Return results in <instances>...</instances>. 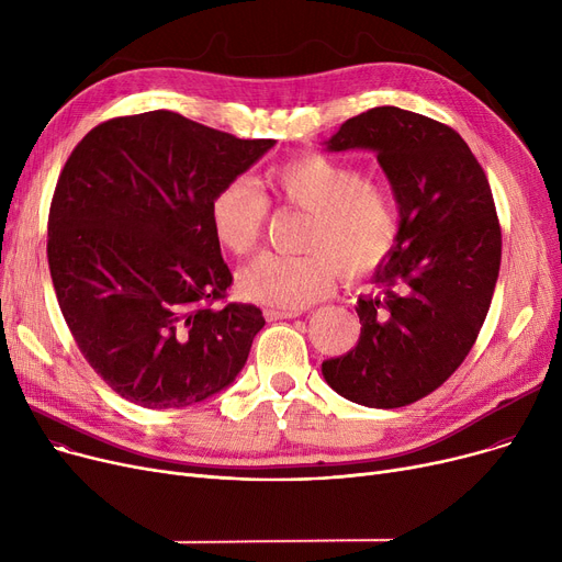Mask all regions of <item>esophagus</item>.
<instances>
[{
	"label": "esophagus",
	"mask_w": 562,
	"mask_h": 562,
	"mask_svg": "<svg viewBox=\"0 0 562 562\" xmlns=\"http://www.w3.org/2000/svg\"><path fill=\"white\" fill-rule=\"evenodd\" d=\"M263 316L269 321H282V318H296L301 316L299 310H263Z\"/></svg>",
	"instance_id": "esophagus-1"
}]
</instances>
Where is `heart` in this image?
Here are the masks:
<instances>
[{
  "mask_svg": "<svg viewBox=\"0 0 562 562\" xmlns=\"http://www.w3.org/2000/svg\"><path fill=\"white\" fill-rule=\"evenodd\" d=\"M276 200L310 214L301 250L263 252L239 273L241 296L280 310H299L326 296L335 271L348 282L373 276L398 244L392 195L348 164L323 155L289 159L263 175ZM269 218V202L248 180H232L214 195L210 221L232 255L250 252Z\"/></svg>",
  "mask_w": 562,
  "mask_h": 562,
  "instance_id": "b5f03b06",
  "label": "heart"
}]
</instances>
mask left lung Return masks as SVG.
Here are the masks:
<instances>
[{
    "label": "left lung",
    "instance_id": "1",
    "mask_svg": "<svg viewBox=\"0 0 562 562\" xmlns=\"http://www.w3.org/2000/svg\"><path fill=\"white\" fill-rule=\"evenodd\" d=\"M328 153L371 150L398 204V244L358 301V346L321 364L344 398L403 407L435 392L467 358L501 266L487 177L462 136L432 117L375 106L346 121Z\"/></svg>",
    "mask_w": 562,
    "mask_h": 562
}]
</instances>
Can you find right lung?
Here are the masks:
<instances>
[{"label": "right lung", "mask_w": 562, "mask_h": 562, "mask_svg": "<svg viewBox=\"0 0 562 562\" xmlns=\"http://www.w3.org/2000/svg\"><path fill=\"white\" fill-rule=\"evenodd\" d=\"M276 145L172 111L88 132L58 177L47 261L68 328L106 385L140 407H187L244 369L261 310L227 303L210 204Z\"/></svg>", "instance_id": "1"}]
</instances>
